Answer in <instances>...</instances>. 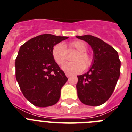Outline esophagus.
Listing matches in <instances>:
<instances>
[{
  "label": "esophagus",
  "mask_w": 132,
  "mask_h": 132,
  "mask_svg": "<svg viewBox=\"0 0 132 132\" xmlns=\"http://www.w3.org/2000/svg\"><path fill=\"white\" fill-rule=\"evenodd\" d=\"M65 75H66V76H67V78H70V77H71V75H69V74H68V73H66V74H65Z\"/></svg>",
  "instance_id": "esophagus-1"
}]
</instances>
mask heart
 Wrapping results in <instances>:
<instances>
[{"label":"heart","mask_w":132,"mask_h":132,"mask_svg":"<svg viewBox=\"0 0 132 132\" xmlns=\"http://www.w3.org/2000/svg\"><path fill=\"white\" fill-rule=\"evenodd\" d=\"M69 49H75L78 53L74 57V62H67L64 64L62 69L69 74H78L85 68H88L93 63V57L86 52L87 45L84 41L76 40L69 43ZM67 49L65 45L60 43L55 45L52 50V54L55 61L58 65H63L67 60Z\"/></svg>","instance_id":"b5f03b06"}]
</instances>
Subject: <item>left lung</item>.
<instances>
[{
  "label": "left lung",
  "instance_id": "obj_1",
  "mask_svg": "<svg viewBox=\"0 0 132 132\" xmlns=\"http://www.w3.org/2000/svg\"><path fill=\"white\" fill-rule=\"evenodd\" d=\"M76 37L86 41L93 52L91 68L86 73L77 76L78 96L84 104L100 106L110 98L120 76V61L118 52L96 37L91 35Z\"/></svg>",
  "mask_w": 132,
  "mask_h": 132
}]
</instances>
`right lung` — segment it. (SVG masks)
Here are the masks:
<instances>
[{
  "label": "right lung",
  "mask_w": 132,
  "mask_h": 132,
  "mask_svg": "<svg viewBox=\"0 0 132 132\" xmlns=\"http://www.w3.org/2000/svg\"><path fill=\"white\" fill-rule=\"evenodd\" d=\"M66 36L43 34L20 47L15 60V76L24 97L32 104L45 108L58 102L68 78L55 61L52 50Z\"/></svg>",
  "instance_id": "obj_1"
}]
</instances>
